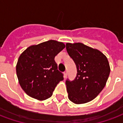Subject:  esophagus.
I'll return each instance as SVG.
<instances>
[{
  "label": "esophagus",
  "instance_id": "obj_1",
  "mask_svg": "<svg viewBox=\"0 0 123 123\" xmlns=\"http://www.w3.org/2000/svg\"><path fill=\"white\" fill-rule=\"evenodd\" d=\"M67 74H68V72H67V70H66V71H65V72H64V78L67 77Z\"/></svg>",
  "mask_w": 123,
  "mask_h": 123
}]
</instances>
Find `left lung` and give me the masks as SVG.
Returning a JSON list of instances; mask_svg holds the SVG:
<instances>
[{"instance_id": "1", "label": "left lung", "mask_w": 123, "mask_h": 123, "mask_svg": "<svg viewBox=\"0 0 123 123\" xmlns=\"http://www.w3.org/2000/svg\"><path fill=\"white\" fill-rule=\"evenodd\" d=\"M66 49L77 69L74 80H66L68 99L76 104L89 102L105 86L110 74L108 60L101 51L83 43H67Z\"/></svg>"}]
</instances>
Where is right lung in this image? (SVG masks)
Returning <instances> with one entry per match:
<instances>
[{"mask_svg":"<svg viewBox=\"0 0 123 123\" xmlns=\"http://www.w3.org/2000/svg\"><path fill=\"white\" fill-rule=\"evenodd\" d=\"M64 47L63 43L49 40L30 46L20 55L16 74L20 86L29 96L47 99L59 82L64 80L55 57Z\"/></svg>","mask_w":123,"mask_h":123,"instance_id":"1","label":"right lung"}]
</instances>
